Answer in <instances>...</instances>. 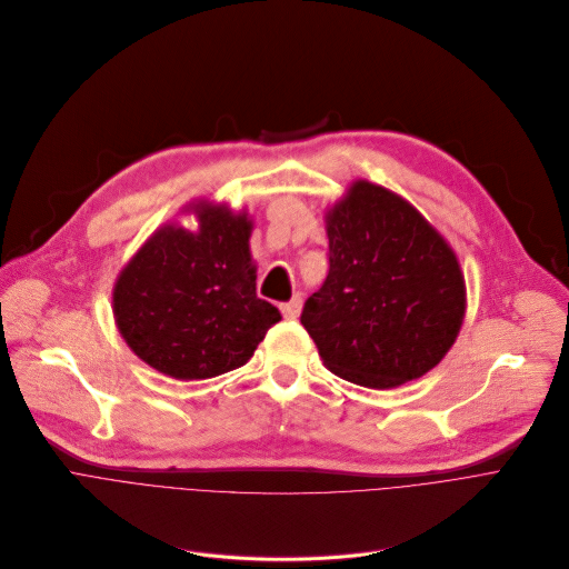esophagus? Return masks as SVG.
Wrapping results in <instances>:
<instances>
[{
    "label": "esophagus",
    "instance_id": "obj_1",
    "mask_svg": "<svg viewBox=\"0 0 569 569\" xmlns=\"http://www.w3.org/2000/svg\"><path fill=\"white\" fill-rule=\"evenodd\" d=\"M279 309H281L283 318L295 320V318L299 316V311H301V297H299V295H295L290 301H286V305H281Z\"/></svg>",
    "mask_w": 569,
    "mask_h": 569
}]
</instances>
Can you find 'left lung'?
I'll list each match as a JSON object with an SVG mask.
<instances>
[{"instance_id": "obj_1", "label": "left lung", "mask_w": 569, "mask_h": 569, "mask_svg": "<svg viewBox=\"0 0 569 569\" xmlns=\"http://www.w3.org/2000/svg\"><path fill=\"white\" fill-rule=\"evenodd\" d=\"M325 221L329 274L301 311L322 363L368 389L432 370L467 311L456 251L409 201L368 180L352 182Z\"/></svg>"}]
</instances>
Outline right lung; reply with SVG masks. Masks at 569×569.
<instances>
[{"label": "right lung", "mask_w": 569, "mask_h": 569, "mask_svg": "<svg viewBox=\"0 0 569 569\" xmlns=\"http://www.w3.org/2000/svg\"><path fill=\"white\" fill-rule=\"evenodd\" d=\"M199 231L167 223L113 283V320L130 350L176 380L244 366L281 313L256 295L244 210L199 201Z\"/></svg>", "instance_id": "obj_1"}]
</instances>
